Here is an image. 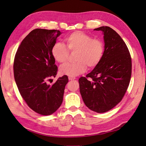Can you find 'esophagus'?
<instances>
[{"instance_id": "obj_1", "label": "esophagus", "mask_w": 146, "mask_h": 146, "mask_svg": "<svg viewBox=\"0 0 146 146\" xmlns=\"http://www.w3.org/2000/svg\"><path fill=\"white\" fill-rule=\"evenodd\" d=\"M68 78H69V80H75V79H76V78L74 77H71V76L68 77Z\"/></svg>"}]
</instances>
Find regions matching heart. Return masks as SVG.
<instances>
[{"label":"heart","instance_id":"obj_1","mask_svg":"<svg viewBox=\"0 0 146 146\" xmlns=\"http://www.w3.org/2000/svg\"><path fill=\"white\" fill-rule=\"evenodd\" d=\"M68 49L61 43L57 42L52 46L51 53L53 58L59 63L67 61L69 51L76 52V62L66 63L60 68L62 75L74 77L86 71L87 66L95 68L103 58L104 43L100 38H92L91 35L81 31H76L64 38Z\"/></svg>","mask_w":146,"mask_h":146}]
</instances>
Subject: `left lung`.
I'll use <instances>...</instances> for the list:
<instances>
[{"instance_id": "left-lung-1", "label": "left lung", "mask_w": 146, "mask_h": 146, "mask_svg": "<svg viewBox=\"0 0 146 146\" xmlns=\"http://www.w3.org/2000/svg\"><path fill=\"white\" fill-rule=\"evenodd\" d=\"M105 49L99 64L78 80L80 92L88 108L105 113L122 100L131 76V58L125 42L113 29L102 26Z\"/></svg>"}]
</instances>
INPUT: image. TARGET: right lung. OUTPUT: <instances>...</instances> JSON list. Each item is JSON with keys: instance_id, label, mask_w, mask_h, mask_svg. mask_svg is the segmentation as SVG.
I'll list each match as a JSON object with an SVG mask.
<instances>
[{"instance_id": "right-lung-1", "label": "right lung", "mask_w": 146, "mask_h": 146, "mask_svg": "<svg viewBox=\"0 0 146 146\" xmlns=\"http://www.w3.org/2000/svg\"><path fill=\"white\" fill-rule=\"evenodd\" d=\"M60 30H32L17 48L13 63L17 88L29 107L41 115H50L62 104L68 78H58L53 85L47 82L55 77L58 68L51 53L61 35Z\"/></svg>"}]
</instances>
